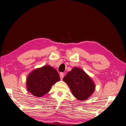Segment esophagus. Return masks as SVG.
<instances>
[{
	"mask_svg": "<svg viewBox=\"0 0 126 126\" xmlns=\"http://www.w3.org/2000/svg\"><path fill=\"white\" fill-rule=\"evenodd\" d=\"M64 74L63 73H60V78H61V79H62L64 77Z\"/></svg>",
	"mask_w": 126,
	"mask_h": 126,
	"instance_id": "esophagus-1",
	"label": "esophagus"
}]
</instances>
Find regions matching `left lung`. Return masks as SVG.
<instances>
[{"instance_id":"8db88e82","label":"left lung","mask_w":126,"mask_h":126,"mask_svg":"<svg viewBox=\"0 0 126 126\" xmlns=\"http://www.w3.org/2000/svg\"><path fill=\"white\" fill-rule=\"evenodd\" d=\"M63 80L70 87L74 96L79 101L88 98L95 90L94 83L80 68L74 67Z\"/></svg>"}]
</instances>
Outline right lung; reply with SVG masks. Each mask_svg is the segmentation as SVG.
I'll return each mask as SVG.
<instances>
[{"instance_id":"obj_1","label":"right lung","mask_w":126,"mask_h":126,"mask_svg":"<svg viewBox=\"0 0 126 126\" xmlns=\"http://www.w3.org/2000/svg\"><path fill=\"white\" fill-rule=\"evenodd\" d=\"M60 80L59 74L54 68L44 65L29 74L27 79V88L34 96L41 97L50 90L52 86Z\"/></svg>"}]
</instances>
